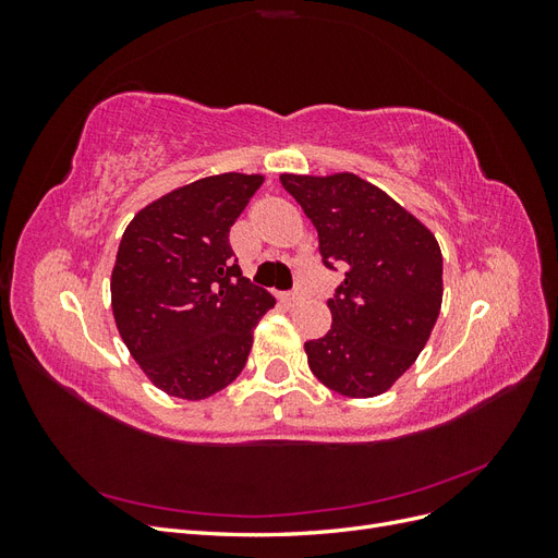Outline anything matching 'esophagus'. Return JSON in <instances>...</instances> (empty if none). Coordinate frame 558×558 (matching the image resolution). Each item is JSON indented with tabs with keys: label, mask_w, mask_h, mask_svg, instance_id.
<instances>
[{
	"label": "esophagus",
	"mask_w": 558,
	"mask_h": 558,
	"mask_svg": "<svg viewBox=\"0 0 558 558\" xmlns=\"http://www.w3.org/2000/svg\"><path fill=\"white\" fill-rule=\"evenodd\" d=\"M279 300L283 302L286 307H293V305H298V302H300V293H281Z\"/></svg>",
	"instance_id": "34e87169"
}]
</instances>
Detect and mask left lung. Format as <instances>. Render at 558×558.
Listing matches in <instances>:
<instances>
[{
	"mask_svg": "<svg viewBox=\"0 0 558 558\" xmlns=\"http://www.w3.org/2000/svg\"><path fill=\"white\" fill-rule=\"evenodd\" d=\"M279 179L314 223L324 265L347 267L328 300L330 330L305 342L312 373L347 398L381 396L412 367L440 316V244L356 174Z\"/></svg>",
	"mask_w": 558,
	"mask_h": 558,
	"instance_id": "1",
	"label": "left lung"
}]
</instances>
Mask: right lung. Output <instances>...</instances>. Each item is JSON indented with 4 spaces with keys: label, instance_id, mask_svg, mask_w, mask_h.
Returning a JSON list of instances; mask_svg holds the SVG:
<instances>
[{
    "label": "right lung",
    "instance_id": "right-lung-1",
    "mask_svg": "<svg viewBox=\"0 0 558 558\" xmlns=\"http://www.w3.org/2000/svg\"><path fill=\"white\" fill-rule=\"evenodd\" d=\"M260 174L207 177L132 218L111 272V307L132 359L160 391L205 400L240 377L275 298L234 258L230 228Z\"/></svg>",
    "mask_w": 558,
    "mask_h": 558
}]
</instances>
